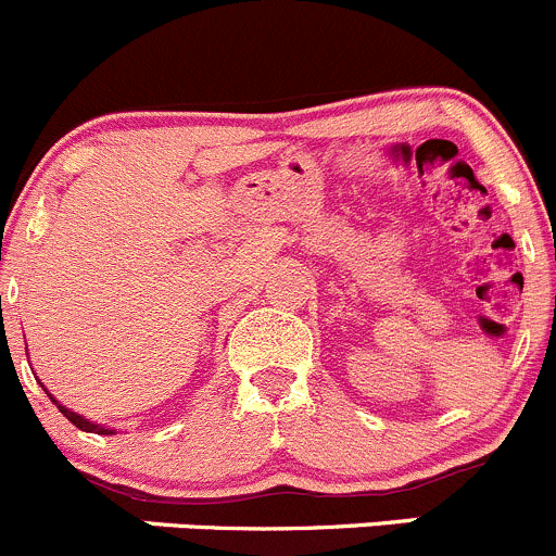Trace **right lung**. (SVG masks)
<instances>
[{
  "instance_id": "right-lung-1",
  "label": "right lung",
  "mask_w": 556,
  "mask_h": 556,
  "mask_svg": "<svg viewBox=\"0 0 556 556\" xmlns=\"http://www.w3.org/2000/svg\"><path fill=\"white\" fill-rule=\"evenodd\" d=\"M39 384H42V382H39ZM42 387H45V384H42ZM45 392H48V395H50V390H48V387H45ZM50 401H53L55 406L61 408V414H64V417L70 419L72 425H77V428H80V430H86V433H99V435H112V433H115V430H112V428H106V425L91 422V419H86V417H83V414H77V412H72V408H66L64 403H59V401H55L53 395H50Z\"/></svg>"
}]
</instances>
